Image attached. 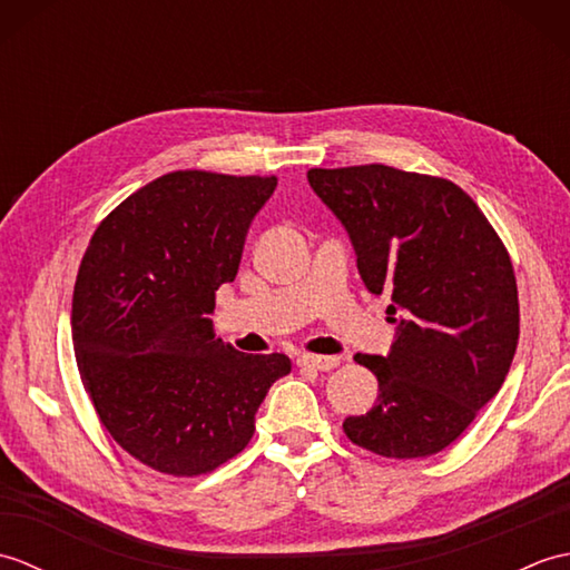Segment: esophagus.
Segmentation results:
<instances>
[{"mask_svg": "<svg viewBox=\"0 0 570 570\" xmlns=\"http://www.w3.org/2000/svg\"><path fill=\"white\" fill-rule=\"evenodd\" d=\"M337 365H341V357L335 355H301L298 357V367H308L316 372H328Z\"/></svg>", "mask_w": 570, "mask_h": 570, "instance_id": "obj_1", "label": "esophagus"}]
</instances>
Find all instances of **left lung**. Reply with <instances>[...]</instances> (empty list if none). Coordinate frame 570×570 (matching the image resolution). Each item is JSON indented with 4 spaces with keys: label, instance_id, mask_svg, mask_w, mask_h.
Masks as SVG:
<instances>
[{
    "label": "left lung",
    "instance_id": "left-lung-1",
    "mask_svg": "<svg viewBox=\"0 0 570 570\" xmlns=\"http://www.w3.org/2000/svg\"><path fill=\"white\" fill-rule=\"evenodd\" d=\"M308 184L347 229L362 282L402 313L390 355H355L380 394L343 431L384 458L439 453L510 372L519 341L510 254L475 200L445 178L367 164L311 168Z\"/></svg>",
    "mask_w": 570,
    "mask_h": 570
}]
</instances>
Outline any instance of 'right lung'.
Listing matches in <instances>:
<instances>
[{
  "mask_svg": "<svg viewBox=\"0 0 570 570\" xmlns=\"http://www.w3.org/2000/svg\"><path fill=\"white\" fill-rule=\"evenodd\" d=\"M276 176L174 171L95 229L72 292L85 392L125 451L166 475H205L245 451L282 353L215 337L217 286L235 282L247 229Z\"/></svg>",
  "mask_w": 570,
  "mask_h": 570,
  "instance_id": "right-lung-1",
  "label": "right lung"
}]
</instances>
